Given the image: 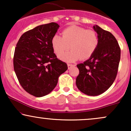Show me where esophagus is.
Listing matches in <instances>:
<instances>
[{"label":"esophagus","mask_w":131,"mask_h":131,"mask_svg":"<svg viewBox=\"0 0 131 131\" xmlns=\"http://www.w3.org/2000/svg\"><path fill=\"white\" fill-rule=\"evenodd\" d=\"M73 66H74V64H70V63H68V69H70L72 67H73Z\"/></svg>","instance_id":"1"}]
</instances>
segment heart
<instances>
[{"label":"heart","instance_id":"b5f03b06","mask_svg":"<svg viewBox=\"0 0 131 131\" xmlns=\"http://www.w3.org/2000/svg\"><path fill=\"white\" fill-rule=\"evenodd\" d=\"M61 35L55 34L51 39V46L57 55L62 54L59 57L62 60H85L92 56L98 47L99 35L94 29L73 25L63 30ZM70 47L72 50L63 54Z\"/></svg>","mask_w":131,"mask_h":131}]
</instances>
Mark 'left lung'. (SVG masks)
<instances>
[{"mask_svg":"<svg viewBox=\"0 0 131 131\" xmlns=\"http://www.w3.org/2000/svg\"><path fill=\"white\" fill-rule=\"evenodd\" d=\"M94 29L99 35L98 47L89 59L77 64L79 74L76 81L79 91L91 96L102 94L112 85L121 57L120 47L112 33L97 25Z\"/></svg>","mask_w":131,"mask_h":131,"instance_id":"1","label":"left lung"}]
</instances>
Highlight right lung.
I'll return each mask as SVG.
<instances>
[{
    "label": "right lung",
    "instance_id": "obj_1",
    "mask_svg": "<svg viewBox=\"0 0 131 131\" xmlns=\"http://www.w3.org/2000/svg\"><path fill=\"white\" fill-rule=\"evenodd\" d=\"M58 28L56 23L40 25L23 33L16 43L13 56L16 77L25 91L35 97L53 91L59 76L68 69L51 46Z\"/></svg>",
    "mask_w": 131,
    "mask_h": 131
}]
</instances>
